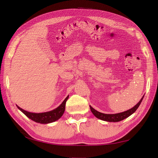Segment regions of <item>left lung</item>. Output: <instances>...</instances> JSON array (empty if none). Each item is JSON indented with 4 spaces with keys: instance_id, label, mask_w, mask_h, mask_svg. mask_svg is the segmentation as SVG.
<instances>
[{
    "instance_id": "obj_1",
    "label": "left lung",
    "mask_w": 158,
    "mask_h": 158,
    "mask_svg": "<svg viewBox=\"0 0 158 158\" xmlns=\"http://www.w3.org/2000/svg\"><path fill=\"white\" fill-rule=\"evenodd\" d=\"M143 96L141 98L140 101L139 102L137 105H136L135 106H133L132 109H130L129 110H127L123 112H121V113L115 114H103V113H101V112L96 111L95 109H93L91 106H90V111H91L92 113L93 114V115L99 119L102 120V121H108V122H118V121H123V119L129 117L130 115H132L133 113H135V111L137 110L141 102H142Z\"/></svg>"
}]
</instances>
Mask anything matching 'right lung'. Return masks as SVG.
Returning a JSON list of instances; mask_svg holds the SVG:
<instances>
[{
	"label": "right lung",
	"instance_id": "right-lung-1",
	"mask_svg": "<svg viewBox=\"0 0 158 158\" xmlns=\"http://www.w3.org/2000/svg\"><path fill=\"white\" fill-rule=\"evenodd\" d=\"M69 96H67V98L64 100L62 104L58 106L56 109H53L52 111L44 112V113H32V112H28L27 111L23 110V109L20 108L19 106H17L18 109H19L21 111H22L26 116L29 118L31 119L36 123H40L42 124H47L50 123H53L56 121H57L60 118L63 116V114L65 111V103Z\"/></svg>",
	"mask_w": 158,
	"mask_h": 158
}]
</instances>
